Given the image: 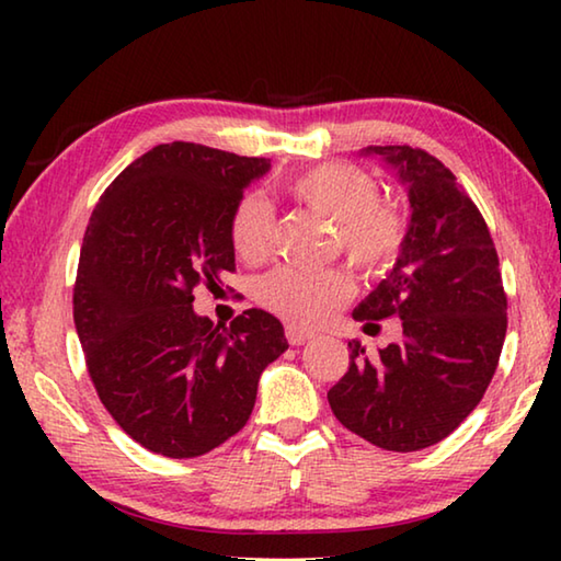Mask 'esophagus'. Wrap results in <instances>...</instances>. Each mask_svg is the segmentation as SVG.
Here are the masks:
<instances>
[{"instance_id":"obj_1","label":"esophagus","mask_w":561,"mask_h":561,"mask_svg":"<svg viewBox=\"0 0 561 561\" xmlns=\"http://www.w3.org/2000/svg\"><path fill=\"white\" fill-rule=\"evenodd\" d=\"M284 334H287V341L291 346H301V344H307V341L314 336L311 334V331H307V329H301V327H294V324H287V329H284Z\"/></svg>"}]
</instances>
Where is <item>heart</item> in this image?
Masks as SVG:
<instances>
[{
	"label": "heart",
	"mask_w": 561,
	"mask_h": 561,
	"mask_svg": "<svg viewBox=\"0 0 561 561\" xmlns=\"http://www.w3.org/2000/svg\"><path fill=\"white\" fill-rule=\"evenodd\" d=\"M287 195L324 217L336 230L339 250L358 270L376 272L391 264L405 242V217L383 203L378 183L351 163H321L284 183ZM272 215L257 195H244L230 217L237 257L260 262L270 250ZM351 279L341 270L277 267L257 284V299L294 324H319L348 299Z\"/></svg>",
	"instance_id": "obj_1"
}]
</instances>
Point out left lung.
<instances>
[{"mask_svg":"<svg viewBox=\"0 0 561 561\" xmlns=\"http://www.w3.org/2000/svg\"><path fill=\"white\" fill-rule=\"evenodd\" d=\"M408 193L411 225L388 277L354 309L364 329L401 319L403 336L368 356L348 341V371L329 391L339 423L383 450L440 443L482 401L507 331L500 260L478 205L438 158L368 146Z\"/></svg>","mask_w":561,"mask_h":561,"instance_id":"left-lung-1","label":"left lung"}]
</instances>
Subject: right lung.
I'll return each mask as SVG.
<instances>
[{"label":"right lung","mask_w":561,"mask_h":561,"mask_svg":"<svg viewBox=\"0 0 561 561\" xmlns=\"http://www.w3.org/2000/svg\"><path fill=\"white\" fill-rule=\"evenodd\" d=\"M270 160L163 144L101 195L81 244L73 324L101 403L165 458L210 453L250 421L264 368L289 348L277 317L247 309L230 329L193 291L234 272L230 217Z\"/></svg>","instance_id":"1"}]
</instances>
